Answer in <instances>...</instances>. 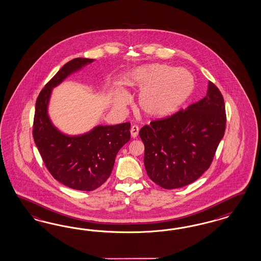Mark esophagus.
Wrapping results in <instances>:
<instances>
[{"mask_svg":"<svg viewBox=\"0 0 261 261\" xmlns=\"http://www.w3.org/2000/svg\"><path fill=\"white\" fill-rule=\"evenodd\" d=\"M130 133H131L132 138H137L138 135H139V127L137 125H133L130 129Z\"/></svg>","mask_w":261,"mask_h":261,"instance_id":"esophagus-1","label":"esophagus"}]
</instances>
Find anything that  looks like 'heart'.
Segmentation results:
<instances>
[{"label":"heart","mask_w":261,"mask_h":261,"mask_svg":"<svg viewBox=\"0 0 261 261\" xmlns=\"http://www.w3.org/2000/svg\"><path fill=\"white\" fill-rule=\"evenodd\" d=\"M129 85L142 91L139 105L149 118L162 119L174 114L188 101L195 82L190 71L166 64H152L135 71ZM129 96L120 92L116 106L123 108Z\"/></svg>","instance_id":"b5f03b06"}]
</instances>
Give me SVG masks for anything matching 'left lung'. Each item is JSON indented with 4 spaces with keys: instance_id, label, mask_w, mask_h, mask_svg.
<instances>
[{
    "instance_id": "obj_1",
    "label": "left lung",
    "mask_w": 261,
    "mask_h": 261,
    "mask_svg": "<svg viewBox=\"0 0 261 261\" xmlns=\"http://www.w3.org/2000/svg\"><path fill=\"white\" fill-rule=\"evenodd\" d=\"M225 102L208 82L204 98L140 130L148 177L166 190L196 181L212 165L226 129Z\"/></svg>"
}]
</instances>
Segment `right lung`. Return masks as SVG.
<instances>
[{"label": "right lung", "instance_id": "obj_1", "mask_svg": "<svg viewBox=\"0 0 261 261\" xmlns=\"http://www.w3.org/2000/svg\"><path fill=\"white\" fill-rule=\"evenodd\" d=\"M93 59L74 58L57 71L42 89L35 104L32 136L45 166L58 182L72 190L91 191L110 177L119 149L130 140V122L99 125L81 136L58 131L47 116L53 88Z\"/></svg>", "mask_w": 261, "mask_h": 261}]
</instances>
